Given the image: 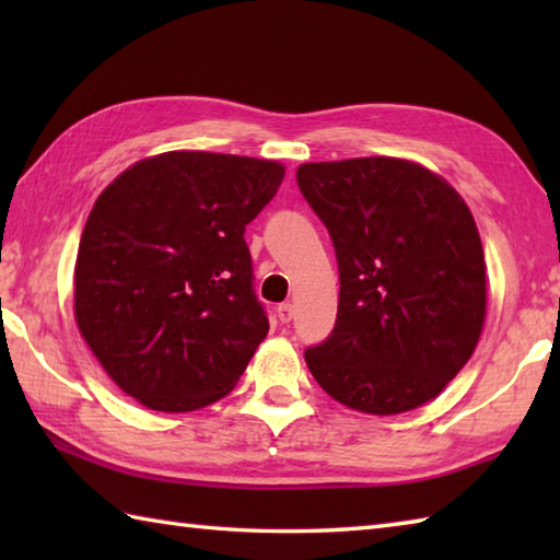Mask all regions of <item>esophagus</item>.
<instances>
[{
    "instance_id": "1",
    "label": "esophagus",
    "mask_w": 560,
    "mask_h": 560,
    "mask_svg": "<svg viewBox=\"0 0 560 560\" xmlns=\"http://www.w3.org/2000/svg\"><path fill=\"white\" fill-rule=\"evenodd\" d=\"M277 317H279L281 325H289L291 319H293V305L291 303H281L277 307Z\"/></svg>"
}]
</instances>
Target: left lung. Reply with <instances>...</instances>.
<instances>
[{"instance_id":"8db88e82","label":"left lung","mask_w":560,"mask_h":560,"mask_svg":"<svg viewBox=\"0 0 560 560\" xmlns=\"http://www.w3.org/2000/svg\"><path fill=\"white\" fill-rule=\"evenodd\" d=\"M301 192L335 243V329L305 363L329 397L401 413L438 397L471 359L486 265L464 199L423 165L371 156L303 163Z\"/></svg>"}]
</instances>
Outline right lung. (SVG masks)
<instances>
[{
  "mask_svg": "<svg viewBox=\"0 0 560 560\" xmlns=\"http://www.w3.org/2000/svg\"><path fill=\"white\" fill-rule=\"evenodd\" d=\"M283 165L171 151L127 168L93 205L77 255L81 337L117 387L153 411L229 395L267 337L245 225Z\"/></svg>",
  "mask_w": 560,
  "mask_h": 560,
  "instance_id": "add662e5",
  "label": "right lung"
}]
</instances>
